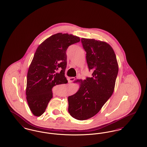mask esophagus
<instances>
[{
  "label": "esophagus",
  "instance_id": "34e87169",
  "mask_svg": "<svg viewBox=\"0 0 147 147\" xmlns=\"http://www.w3.org/2000/svg\"><path fill=\"white\" fill-rule=\"evenodd\" d=\"M75 79H76L75 77H70L68 79V81H69V82H71L74 81Z\"/></svg>",
  "mask_w": 147,
  "mask_h": 147
}]
</instances>
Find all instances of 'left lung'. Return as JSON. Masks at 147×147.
I'll return each instance as SVG.
<instances>
[{
	"mask_svg": "<svg viewBox=\"0 0 147 147\" xmlns=\"http://www.w3.org/2000/svg\"><path fill=\"white\" fill-rule=\"evenodd\" d=\"M91 78L77 80L79 90L68 97V111L74 119L85 120L98 113L113 93L119 67L112 47L105 41L82 38Z\"/></svg>",
	"mask_w": 147,
	"mask_h": 147,
	"instance_id": "8db88e82",
	"label": "left lung"
}]
</instances>
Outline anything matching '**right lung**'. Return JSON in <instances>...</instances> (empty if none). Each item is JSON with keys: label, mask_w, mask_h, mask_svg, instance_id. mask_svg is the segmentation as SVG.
Listing matches in <instances>:
<instances>
[{"label": "right lung", "mask_w": 147, "mask_h": 147, "mask_svg": "<svg viewBox=\"0 0 147 147\" xmlns=\"http://www.w3.org/2000/svg\"><path fill=\"white\" fill-rule=\"evenodd\" d=\"M80 40L71 34L57 33L38 46L28 68L26 89L27 101L34 116H40L45 111L54 86L68 83L65 77L66 51Z\"/></svg>", "instance_id": "add662e5"}]
</instances>
